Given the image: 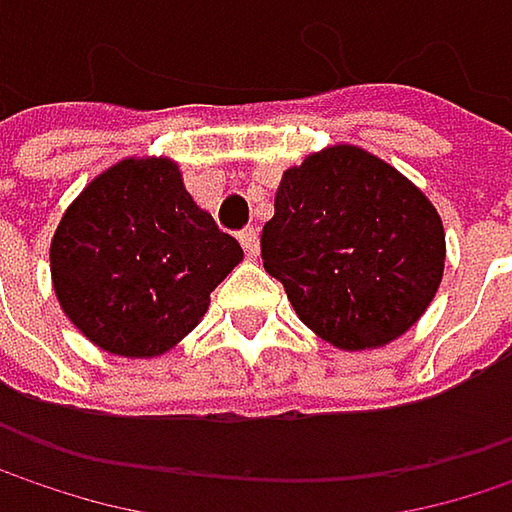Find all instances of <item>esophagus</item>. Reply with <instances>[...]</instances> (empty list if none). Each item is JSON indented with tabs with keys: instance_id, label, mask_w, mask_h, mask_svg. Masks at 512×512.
I'll return each instance as SVG.
<instances>
[{
	"instance_id": "34e87169",
	"label": "esophagus",
	"mask_w": 512,
	"mask_h": 512,
	"mask_svg": "<svg viewBox=\"0 0 512 512\" xmlns=\"http://www.w3.org/2000/svg\"><path fill=\"white\" fill-rule=\"evenodd\" d=\"M240 246H243V252L255 260L257 252H260V240H257V231L255 228H246V231H240Z\"/></svg>"
}]
</instances>
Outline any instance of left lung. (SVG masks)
<instances>
[{
    "label": "left lung",
    "instance_id": "obj_1",
    "mask_svg": "<svg viewBox=\"0 0 512 512\" xmlns=\"http://www.w3.org/2000/svg\"><path fill=\"white\" fill-rule=\"evenodd\" d=\"M260 257L314 335L361 353L397 341L430 308L445 272V228L394 165L332 145L281 174Z\"/></svg>",
    "mask_w": 512,
    "mask_h": 512
}]
</instances>
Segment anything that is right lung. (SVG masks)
<instances>
[{
    "mask_svg": "<svg viewBox=\"0 0 512 512\" xmlns=\"http://www.w3.org/2000/svg\"><path fill=\"white\" fill-rule=\"evenodd\" d=\"M240 260V243L192 201L168 156H127L97 174L50 243L61 311L91 344L124 358L177 347Z\"/></svg>",
    "mask_w": 512,
    "mask_h": 512,
    "instance_id": "1",
    "label": "right lung"
}]
</instances>
